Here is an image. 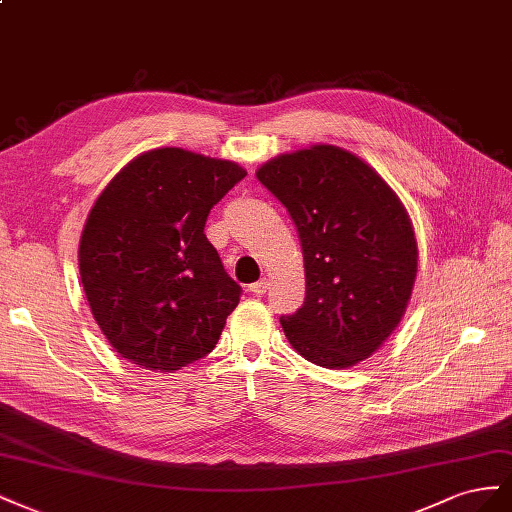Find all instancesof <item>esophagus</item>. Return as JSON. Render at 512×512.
Here are the masks:
<instances>
[{"instance_id": "esophagus-1", "label": "esophagus", "mask_w": 512, "mask_h": 512, "mask_svg": "<svg viewBox=\"0 0 512 512\" xmlns=\"http://www.w3.org/2000/svg\"><path fill=\"white\" fill-rule=\"evenodd\" d=\"M268 287H270V281H257V283H253L251 285V291H253V294H257V296H264L266 294V291H268Z\"/></svg>"}]
</instances>
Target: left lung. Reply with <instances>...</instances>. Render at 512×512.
I'll return each mask as SVG.
<instances>
[{
  "label": "left lung",
  "instance_id": "obj_1",
  "mask_svg": "<svg viewBox=\"0 0 512 512\" xmlns=\"http://www.w3.org/2000/svg\"><path fill=\"white\" fill-rule=\"evenodd\" d=\"M257 178L298 227L306 298L281 317L296 352L324 369L373 356L410 304L418 242L399 195L369 163L339 145L270 158Z\"/></svg>",
  "mask_w": 512,
  "mask_h": 512
}]
</instances>
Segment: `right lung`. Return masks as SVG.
Here are the masks:
<instances>
[{"instance_id": "obj_1", "label": "right lung", "mask_w": 512, "mask_h": 512, "mask_svg": "<svg viewBox=\"0 0 512 512\" xmlns=\"http://www.w3.org/2000/svg\"><path fill=\"white\" fill-rule=\"evenodd\" d=\"M244 175L233 160L156 148L94 201L79 242L81 283L98 328L128 362L173 373L221 339L242 289L203 229Z\"/></svg>"}]
</instances>
